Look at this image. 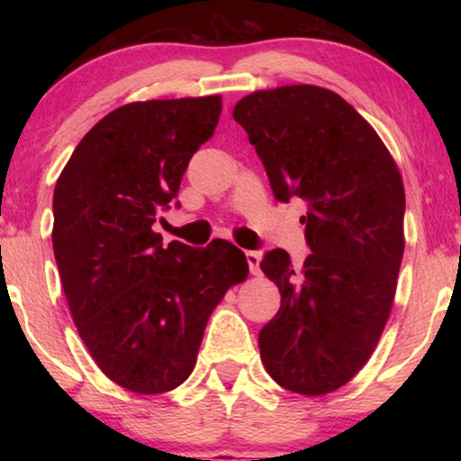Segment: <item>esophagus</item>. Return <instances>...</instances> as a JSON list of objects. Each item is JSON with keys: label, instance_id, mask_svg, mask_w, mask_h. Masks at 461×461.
<instances>
[{"label": "esophagus", "instance_id": "esophagus-1", "mask_svg": "<svg viewBox=\"0 0 461 461\" xmlns=\"http://www.w3.org/2000/svg\"><path fill=\"white\" fill-rule=\"evenodd\" d=\"M245 260L249 264V270L251 275H260V254L258 251H245Z\"/></svg>", "mask_w": 461, "mask_h": 461}]
</instances>
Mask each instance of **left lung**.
<instances>
[{"label":"left lung","instance_id":"8db88e82","mask_svg":"<svg viewBox=\"0 0 461 461\" xmlns=\"http://www.w3.org/2000/svg\"><path fill=\"white\" fill-rule=\"evenodd\" d=\"M232 117L248 131L279 201L308 203L312 254L294 270L273 249L262 273L281 308L258 344L268 375L304 396L348 384L388 323L405 251V188L386 144L339 94L281 86L243 96Z\"/></svg>","mask_w":461,"mask_h":461}]
</instances>
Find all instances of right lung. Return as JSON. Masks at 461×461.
Here are the masks:
<instances>
[{"instance_id": "1", "label": "right lung", "mask_w": 461, "mask_h": 461, "mask_svg": "<svg viewBox=\"0 0 461 461\" xmlns=\"http://www.w3.org/2000/svg\"><path fill=\"white\" fill-rule=\"evenodd\" d=\"M220 113V94L119 106L56 180L52 245L68 311L100 371L131 393L180 386L213 308L248 279L232 243L163 245L153 230Z\"/></svg>"}]
</instances>
